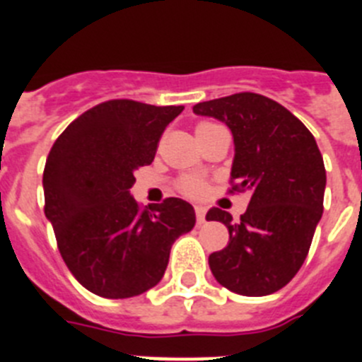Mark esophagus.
<instances>
[{
	"mask_svg": "<svg viewBox=\"0 0 362 362\" xmlns=\"http://www.w3.org/2000/svg\"><path fill=\"white\" fill-rule=\"evenodd\" d=\"M204 217H206V209L204 206H201V204H197L196 206V219H197V225H203Z\"/></svg>",
	"mask_w": 362,
	"mask_h": 362,
	"instance_id": "34e87169",
	"label": "esophagus"
}]
</instances>
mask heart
<instances>
[{
	"mask_svg": "<svg viewBox=\"0 0 362 362\" xmlns=\"http://www.w3.org/2000/svg\"><path fill=\"white\" fill-rule=\"evenodd\" d=\"M212 127H216V124L210 123V121H199L196 124V132H203V130L212 129ZM177 188L181 194H185L188 197H201L204 194V190H206V183H204V179L199 177V175L187 174L177 181Z\"/></svg>",
	"mask_w": 362,
	"mask_h": 362,
	"instance_id": "1",
	"label": "heart"
}]
</instances>
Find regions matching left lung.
Here are the masks:
<instances>
[{
    "instance_id": "1",
    "label": "left lung",
    "mask_w": 362,
    "mask_h": 362,
    "mask_svg": "<svg viewBox=\"0 0 362 362\" xmlns=\"http://www.w3.org/2000/svg\"><path fill=\"white\" fill-rule=\"evenodd\" d=\"M194 112L228 124L235 145L228 192H250L239 221L217 206L206 214L230 233L228 245L210 254V270L232 292L270 296L303 267L322 216L326 170L317 143L292 112L254 92L203 101Z\"/></svg>"
}]
</instances>
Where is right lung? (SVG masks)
Returning <instances> with one entry per match:
<instances>
[{
  "label": "right lung",
  "instance_id": "1",
  "mask_svg": "<svg viewBox=\"0 0 362 362\" xmlns=\"http://www.w3.org/2000/svg\"><path fill=\"white\" fill-rule=\"evenodd\" d=\"M183 108L110 99L83 112L50 148L45 216L72 276L95 296L124 299L156 286L172 243L196 225L179 197L141 206L130 196L136 170L153 161Z\"/></svg>",
  "mask_w": 362,
  "mask_h": 362
}]
</instances>
